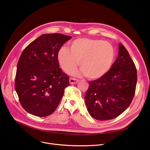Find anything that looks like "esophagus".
<instances>
[{
  "label": "esophagus",
  "mask_w": 150,
  "mask_h": 150,
  "mask_svg": "<svg viewBox=\"0 0 150 150\" xmlns=\"http://www.w3.org/2000/svg\"><path fill=\"white\" fill-rule=\"evenodd\" d=\"M79 80L77 79H74V78H71L69 79V83L72 84H77L78 83Z\"/></svg>",
  "instance_id": "obj_1"
}]
</instances>
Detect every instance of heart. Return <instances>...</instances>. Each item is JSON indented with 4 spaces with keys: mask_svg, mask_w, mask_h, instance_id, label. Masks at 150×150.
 Returning a JSON list of instances; mask_svg holds the SVG:
<instances>
[{
    "mask_svg": "<svg viewBox=\"0 0 150 150\" xmlns=\"http://www.w3.org/2000/svg\"><path fill=\"white\" fill-rule=\"evenodd\" d=\"M69 50H59L57 60L61 69L69 73L79 65L81 73L89 79H98L110 70L115 57L114 47L101 39L81 38L69 45Z\"/></svg>",
    "mask_w": 150,
    "mask_h": 150,
    "instance_id": "b5f03b06",
    "label": "heart"
}]
</instances>
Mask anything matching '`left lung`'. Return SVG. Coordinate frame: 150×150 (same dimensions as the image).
<instances>
[{
    "label": "left lung",
    "mask_w": 150,
    "mask_h": 150,
    "mask_svg": "<svg viewBox=\"0 0 150 150\" xmlns=\"http://www.w3.org/2000/svg\"><path fill=\"white\" fill-rule=\"evenodd\" d=\"M137 83L134 63L120 43L119 55L110 69L101 78L89 81L85 102L90 115L100 121L120 116L132 102Z\"/></svg>",
    "instance_id": "obj_1"
}]
</instances>
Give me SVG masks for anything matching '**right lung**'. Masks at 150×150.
<instances>
[{"label":"right lung","instance_id":"right-lung-1","mask_svg":"<svg viewBox=\"0 0 150 150\" xmlns=\"http://www.w3.org/2000/svg\"><path fill=\"white\" fill-rule=\"evenodd\" d=\"M71 36L42 34L22 52L17 63L15 89L21 106L30 114L47 116L56 110L69 85L57 60L61 46Z\"/></svg>","mask_w":150,"mask_h":150}]
</instances>
